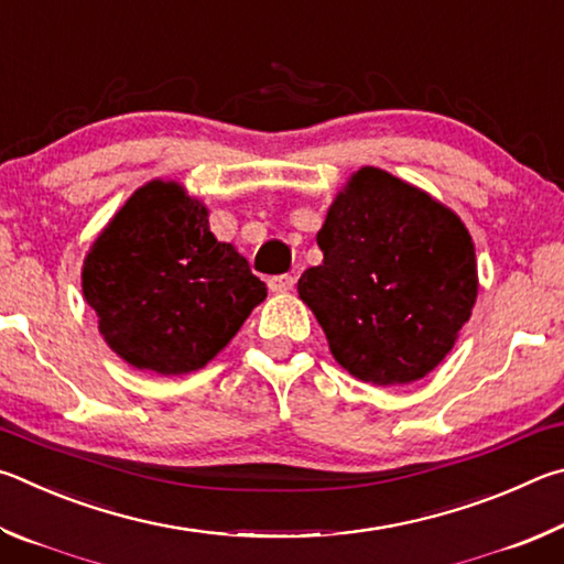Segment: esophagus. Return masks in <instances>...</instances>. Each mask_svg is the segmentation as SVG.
I'll use <instances>...</instances> for the list:
<instances>
[{
  "instance_id": "obj_1",
  "label": "esophagus",
  "mask_w": 564,
  "mask_h": 564,
  "mask_svg": "<svg viewBox=\"0 0 564 564\" xmlns=\"http://www.w3.org/2000/svg\"><path fill=\"white\" fill-rule=\"evenodd\" d=\"M293 285H295V279H293V275H289V273L271 275V279H269V289L273 293H289V291H293Z\"/></svg>"
}]
</instances>
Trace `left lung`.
I'll use <instances>...</instances> for the list:
<instances>
[{"label": "left lung", "mask_w": 564, "mask_h": 564, "mask_svg": "<svg viewBox=\"0 0 564 564\" xmlns=\"http://www.w3.org/2000/svg\"><path fill=\"white\" fill-rule=\"evenodd\" d=\"M323 263L299 279L333 358L373 386L420 380L455 346L477 299L465 224L425 191L362 166L318 231Z\"/></svg>", "instance_id": "obj_1"}]
</instances>
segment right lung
<instances>
[{"instance_id": "1", "label": "right lung", "mask_w": 564, "mask_h": 564, "mask_svg": "<svg viewBox=\"0 0 564 564\" xmlns=\"http://www.w3.org/2000/svg\"><path fill=\"white\" fill-rule=\"evenodd\" d=\"M82 291L109 348L161 376L204 368L265 299L243 256L216 241L206 206L161 178L133 191L94 241Z\"/></svg>"}]
</instances>
